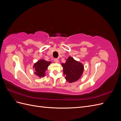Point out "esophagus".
<instances>
[{
	"instance_id": "1",
	"label": "esophagus",
	"mask_w": 121,
	"mask_h": 121,
	"mask_svg": "<svg viewBox=\"0 0 121 121\" xmlns=\"http://www.w3.org/2000/svg\"><path fill=\"white\" fill-rule=\"evenodd\" d=\"M54 61L55 63H58V60L57 59V58H56V59H54Z\"/></svg>"
}]
</instances>
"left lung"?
Instances as JSON below:
<instances>
[{
	"label": "left lung",
	"mask_w": 121,
	"mask_h": 121,
	"mask_svg": "<svg viewBox=\"0 0 121 121\" xmlns=\"http://www.w3.org/2000/svg\"><path fill=\"white\" fill-rule=\"evenodd\" d=\"M65 79L69 83L75 82L81 77L84 70V65L81 62L69 56L65 63H61Z\"/></svg>",
	"instance_id": "1"
}]
</instances>
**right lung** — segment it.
<instances>
[{
    "mask_svg": "<svg viewBox=\"0 0 121 121\" xmlns=\"http://www.w3.org/2000/svg\"><path fill=\"white\" fill-rule=\"evenodd\" d=\"M51 61H46L44 59H40L33 65V69H34V74L39 78H43L45 76V71L48 69V67Z\"/></svg>",
    "mask_w": 121,
    "mask_h": 121,
    "instance_id": "obj_1",
    "label": "right lung"
}]
</instances>
